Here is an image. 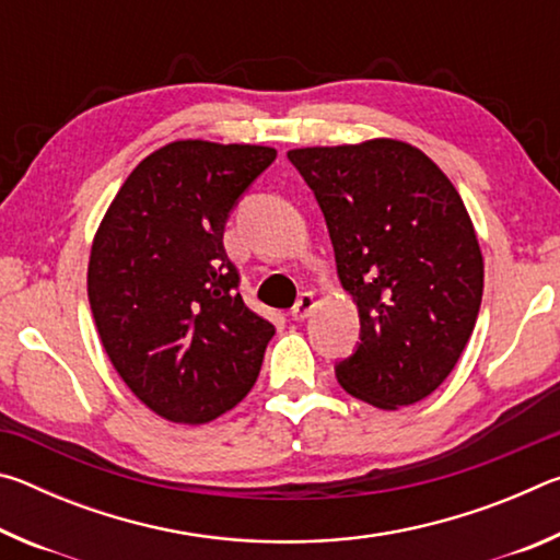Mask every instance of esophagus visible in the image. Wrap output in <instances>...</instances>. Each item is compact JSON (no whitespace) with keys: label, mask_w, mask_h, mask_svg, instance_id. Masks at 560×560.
Here are the masks:
<instances>
[{"label":"esophagus","mask_w":560,"mask_h":560,"mask_svg":"<svg viewBox=\"0 0 560 560\" xmlns=\"http://www.w3.org/2000/svg\"><path fill=\"white\" fill-rule=\"evenodd\" d=\"M314 308H316V296H314V293H311V291L301 293L299 301L293 303V308H291V318H293V320L308 318L311 314H314Z\"/></svg>","instance_id":"obj_1"}]
</instances>
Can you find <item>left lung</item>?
Instances as JSON below:
<instances>
[{
    "label": "left lung",
    "mask_w": 560,
    "mask_h": 560,
    "mask_svg": "<svg viewBox=\"0 0 560 560\" xmlns=\"http://www.w3.org/2000/svg\"><path fill=\"white\" fill-rule=\"evenodd\" d=\"M289 160L314 189L360 316L338 383L381 410L420 402L457 365L485 291L459 192L422 150L390 138L299 148Z\"/></svg>",
    "instance_id": "obj_1"
}]
</instances>
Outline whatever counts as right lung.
Here are the masks:
<instances>
[{"instance_id": "1", "label": "right lung", "mask_w": 560, "mask_h": 560, "mask_svg": "<svg viewBox=\"0 0 560 560\" xmlns=\"http://www.w3.org/2000/svg\"><path fill=\"white\" fill-rule=\"evenodd\" d=\"M273 160L264 145L170 143L128 175L93 240L101 343L132 395L170 422H210L259 377L277 328L244 303L222 236Z\"/></svg>"}]
</instances>
